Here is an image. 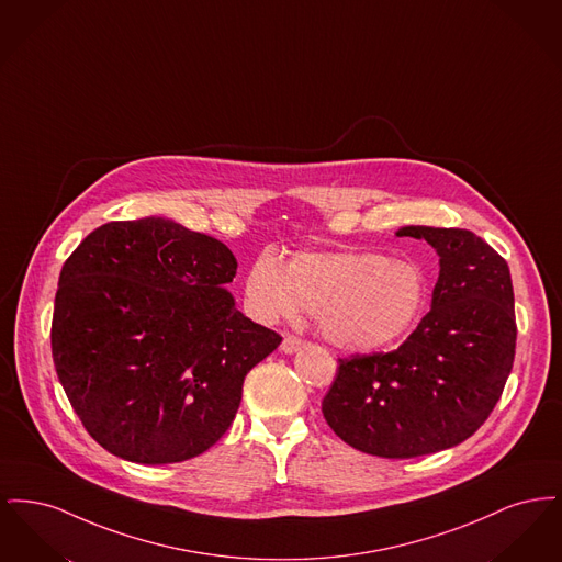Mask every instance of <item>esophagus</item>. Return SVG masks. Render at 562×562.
<instances>
[{"instance_id":"esophagus-1","label":"esophagus","mask_w":562,"mask_h":562,"mask_svg":"<svg viewBox=\"0 0 562 562\" xmlns=\"http://www.w3.org/2000/svg\"><path fill=\"white\" fill-rule=\"evenodd\" d=\"M303 341L299 339V337H294V335H286L284 337V341H282V346H280V349L284 351V353H296L299 349H303Z\"/></svg>"}]
</instances>
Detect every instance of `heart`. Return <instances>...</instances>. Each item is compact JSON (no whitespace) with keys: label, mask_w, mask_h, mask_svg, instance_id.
Returning a JSON list of instances; mask_svg holds the SVG:
<instances>
[{"label":"heart","mask_w":562,"mask_h":562,"mask_svg":"<svg viewBox=\"0 0 562 562\" xmlns=\"http://www.w3.org/2000/svg\"><path fill=\"white\" fill-rule=\"evenodd\" d=\"M244 296L257 321H293L307 310L335 348L374 351L419 318L426 280L415 263L376 250L299 252L286 268L261 255L248 269Z\"/></svg>","instance_id":"1"}]
</instances>
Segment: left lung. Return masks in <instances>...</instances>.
I'll use <instances>...</instances> for the list:
<instances>
[{
  "mask_svg": "<svg viewBox=\"0 0 562 562\" xmlns=\"http://www.w3.org/2000/svg\"><path fill=\"white\" fill-rule=\"evenodd\" d=\"M440 257L431 310L390 353L351 356L322 401L330 429L362 453L408 459L470 438L508 381L516 318L508 263L468 229L406 225Z\"/></svg>",
  "mask_w": 562,
  "mask_h": 562,
  "instance_id": "8db88e82",
  "label": "left lung"
}]
</instances>
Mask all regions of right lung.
Segmentation results:
<instances>
[{
  "mask_svg": "<svg viewBox=\"0 0 562 562\" xmlns=\"http://www.w3.org/2000/svg\"><path fill=\"white\" fill-rule=\"evenodd\" d=\"M236 269L223 241L164 216L105 223L65 261L54 367L109 453L177 463L232 426L244 376L282 341L238 312Z\"/></svg>",
  "mask_w": 562,
  "mask_h": 562,
  "instance_id": "1",
  "label": "right lung"
}]
</instances>
